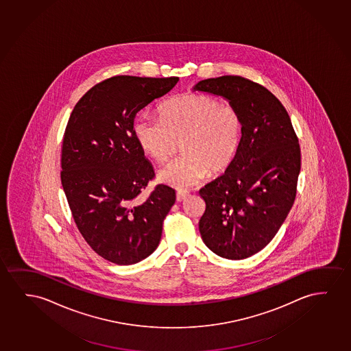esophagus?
Instances as JSON below:
<instances>
[{
	"mask_svg": "<svg viewBox=\"0 0 351 351\" xmlns=\"http://www.w3.org/2000/svg\"><path fill=\"white\" fill-rule=\"evenodd\" d=\"M189 193L188 191H183V190H179L178 193H177V201L178 202H182L183 199L188 197Z\"/></svg>",
	"mask_w": 351,
	"mask_h": 351,
	"instance_id": "esophagus-1",
	"label": "esophagus"
}]
</instances>
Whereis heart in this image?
Here are the masks:
<instances>
[{
	"mask_svg": "<svg viewBox=\"0 0 351 351\" xmlns=\"http://www.w3.org/2000/svg\"><path fill=\"white\" fill-rule=\"evenodd\" d=\"M160 118L142 114L134 132L141 148L158 162L166 161L179 147L184 154L158 172L162 183L178 189L197 184L232 162L243 134V120L232 106L220 104L203 94H184L163 102Z\"/></svg>",
	"mask_w": 351,
	"mask_h": 351,
	"instance_id": "1",
	"label": "heart"
}]
</instances>
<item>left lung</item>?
Wrapping results in <instances>:
<instances>
[{
    "label": "left lung",
    "mask_w": 351,
    "mask_h": 351,
    "mask_svg": "<svg viewBox=\"0 0 351 351\" xmlns=\"http://www.w3.org/2000/svg\"><path fill=\"white\" fill-rule=\"evenodd\" d=\"M193 90L222 96L242 117V139L232 162L199 190L206 210L198 228L213 252L243 260L271 242L295 202L298 138L282 102L252 80L222 75L201 80Z\"/></svg>",
    "instance_id": "obj_1"
}]
</instances>
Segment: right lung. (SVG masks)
<instances>
[{
    "instance_id": "right-lung-1",
    "label": "right lung",
    "mask_w": 351,
    "mask_h": 351,
    "mask_svg": "<svg viewBox=\"0 0 351 351\" xmlns=\"http://www.w3.org/2000/svg\"><path fill=\"white\" fill-rule=\"evenodd\" d=\"M178 77L115 75L95 85L74 106L64 130L61 183L74 222L104 260L134 265L158 247L176 190L154 179L134 132L136 115L167 94Z\"/></svg>"
}]
</instances>
